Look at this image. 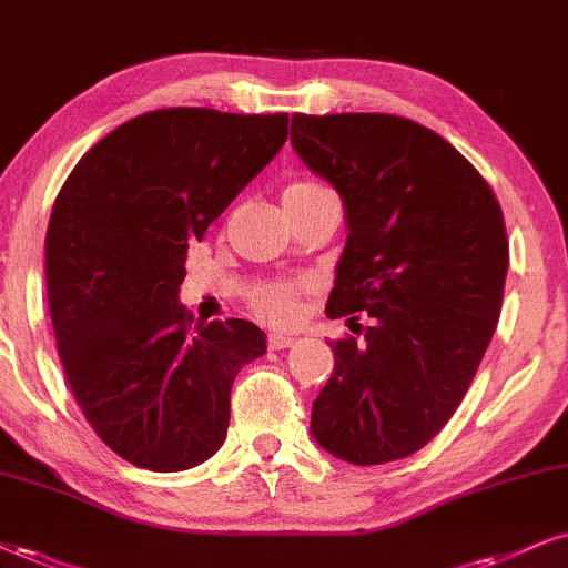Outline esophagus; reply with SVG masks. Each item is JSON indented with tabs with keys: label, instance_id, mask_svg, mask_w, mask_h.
Instances as JSON below:
<instances>
[{
	"label": "esophagus",
	"instance_id": "1",
	"mask_svg": "<svg viewBox=\"0 0 568 568\" xmlns=\"http://www.w3.org/2000/svg\"><path fill=\"white\" fill-rule=\"evenodd\" d=\"M292 345H295V337H290V334H278V332L268 334V347L271 349H286Z\"/></svg>",
	"mask_w": 568,
	"mask_h": 568
}]
</instances>
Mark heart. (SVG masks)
I'll return each instance as SVG.
<instances>
[{"mask_svg":"<svg viewBox=\"0 0 568 568\" xmlns=\"http://www.w3.org/2000/svg\"><path fill=\"white\" fill-rule=\"evenodd\" d=\"M326 192L324 186L313 184V181H295L284 189V202L313 197V194ZM305 284L286 282V278H273V282H261L252 286V307L257 316L273 321V324H290L297 316L300 295H303Z\"/></svg>","mask_w":568,"mask_h":568,"instance_id":"heart-1","label":"heart"}]
</instances>
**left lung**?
<instances>
[{"instance_id":"obj_1","label":"left lung","mask_w":568,"mask_h":568,"mask_svg":"<svg viewBox=\"0 0 568 568\" xmlns=\"http://www.w3.org/2000/svg\"><path fill=\"white\" fill-rule=\"evenodd\" d=\"M292 150L345 207L326 316L374 318L363 342H332L311 434L355 466L408 458L450 422L498 326L500 205L450 142L408 118L297 113Z\"/></svg>"}]
</instances>
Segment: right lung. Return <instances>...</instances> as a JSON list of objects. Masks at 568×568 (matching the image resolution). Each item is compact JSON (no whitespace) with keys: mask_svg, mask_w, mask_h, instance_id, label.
<instances>
[{"mask_svg":"<svg viewBox=\"0 0 568 568\" xmlns=\"http://www.w3.org/2000/svg\"><path fill=\"white\" fill-rule=\"evenodd\" d=\"M290 115L171 108L118 125L79 160L47 229V295L68 384L121 458L186 471L226 439L231 384L265 353L242 318L179 303L189 242L286 142Z\"/></svg>","mask_w":568,"mask_h":568,"instance_id":"1","label":"right lung"}]
</instances>
